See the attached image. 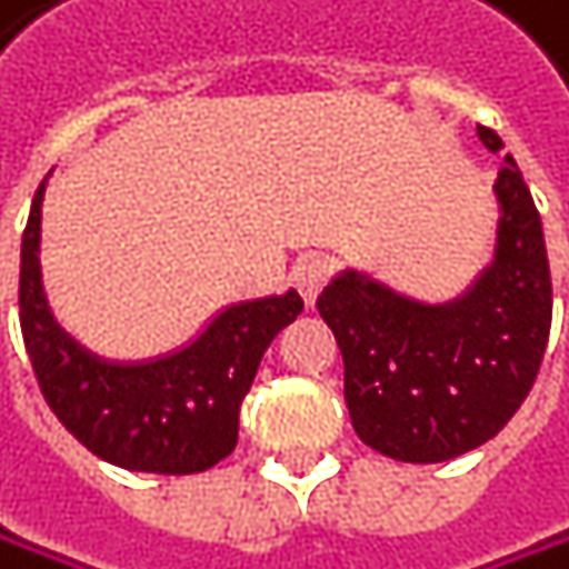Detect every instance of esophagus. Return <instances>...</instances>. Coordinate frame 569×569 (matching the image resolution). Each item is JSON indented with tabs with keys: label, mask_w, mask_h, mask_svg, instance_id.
<instances>
[{
	"label": "esophagus",
	"mask_w": 569,
	"mask_h": 569,
	"mask_svg": "<svg viewBox=\"0 0 569 569\" xmlns=\"http://www.w3.org/2000/svg\"><path fill=\"white\" fill-rule=\"evenodd\" d=\"M329 278H332V264H329V258H322V253H308V258H301L291 268V284L298 288L305 305H316V298Z\"/></svg>",
	"instance_id": "34e87169"
}]
</instances>
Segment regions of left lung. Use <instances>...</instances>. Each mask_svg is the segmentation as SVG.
Segmentation results:
<instances>
[{
    "label": "left lung",
    "instance_id": "left-lung-1",
    "mask_svg": "<svg viewBox=\"0 0 569 569\" xmlns=\"http://www.w3.org/2000/svg\"><path fill=\"white\" fill-rule=\"evenodd\" d=\"M489 152L502 138L478 124ZM492 264L455 301L428 305L362 271L319 295L346 366V407L362 445L435 465L496 438L539 373L553 322L543 223L512 156L496 179Z\"/></svg>",
    "mask_w": 569,
    "mask_h": 569
}]
</instances>
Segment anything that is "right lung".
Listing matches in <instances>:
<instances>
[{
  "instance_id": "1",
  "label": "right lung",
  "mask_w": 569,
  "mask_h": 569,
  "mask_svg": "<svg viewBox=\"0 0 569 569\" xmlns=\"http://www.w3.org/2000/svg\"><path fill=\"white\" fill-rule=\"evenodd\" d=\"M43 192L47 179L22 233L19 326L50 410L83 448L118 468L156 475L213 468L237 448L240 403L271 339L298 319V291L230 305L169 356L101 359L63 332L50 311L40 268Z\"/></svg>"
}]
</instances>
